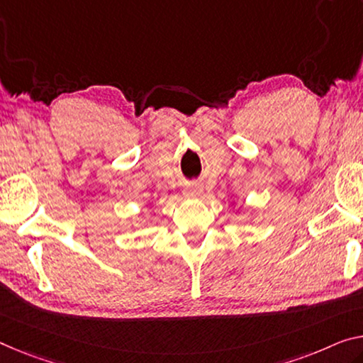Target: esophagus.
I'll list each match as a JSON object with an SVG mask.
<instances>
[{"mask_svg":"<svg viewBox=\"0 0 363 363\" xmlns=\"http://www.w3.org/2000/svg\"><path fill=\"white\" fill-rule=\"evenodd\" d=\"M201 193H203V188H201V186H189V188H186V196L194 198V196H199Z\"/></svg>","mask_w":363,"mask_h":363,"instance_id":"esophagus-1","label":"esophagus"}]
</instances>
